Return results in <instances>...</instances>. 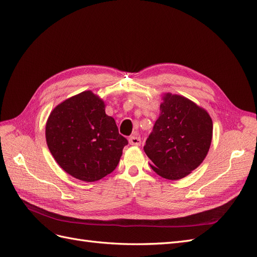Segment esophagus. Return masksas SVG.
<instances>
[{"instance_id": "obj_1", "label": "esophagus", "mask_w": 257, "mask_h": 257, "mask_svg": "<svg viewBox=\"0 0 257 257\" xmlns=\"http://www.w3.org/2000/svg\"><path fill=\"white\" fill-rule=\"evenodd\" d=\"M128 143H130V145H132V146H141L142 139H141V137H139L138 135H133V136L130 137Z\"/></svg>"}]
</instances>
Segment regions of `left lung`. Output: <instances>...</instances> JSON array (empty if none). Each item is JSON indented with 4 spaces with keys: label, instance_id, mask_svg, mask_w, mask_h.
Wrapping results in <instances>:
<instances>
[{
    "label": "left lung",
    "instance_id": "1",
    "mask_svg": "<svg viewBox=\"0 0 257 257\" xmlns=\"http://www.w3.org/2000/svg\"><path fill=\"white\" fill-rule=\"evenodd\" d=\"M160 109L144 150L155 173L168 180H178L191 174L207 157L212 141V120L204 108L172 93H164Z\"/></svg>",
    "mask_w": 257,
    "mask_h": 257
}]
</instances>
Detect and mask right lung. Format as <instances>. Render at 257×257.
Returning a JSON list of instances; mask_svg holds the SVG:
<instances>
[{
  "instance_id": "1",
  "label": "right lung",
  "mask_w": 257,
  "mask_h": 257,
  "mask_svg": "<svg viewBox=\"0 0 257 257\" xmlns=\"http://www.w3.org/2000/svg\"><path fill=\"white\" fill-rule=\"evenodd\" d=\"M46 142L59 166L85 182L112 173L128 144L106 114L104 100L92 91L54 107L46 123Z\"/></svg>"
}]
</instances>
